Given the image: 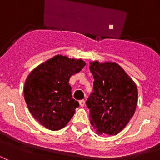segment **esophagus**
I'll return each mask as SVG.
<instances>
[{
    "instance_id": "esophagus-1",
    "label": "esophagus",
    "mask_w": 160,
    "mask_h": 160,
    "mask_svg": "<svg viewBox=\"0 0 160 160\" xmlns=\"http://www.w3.org/2000/svg\"><path fill=\"white\" fill-rule=\"evenodd\" d=\"M80 107H84L85 105V101L84 100H80Z\"/></svg>"
}]
</instances>
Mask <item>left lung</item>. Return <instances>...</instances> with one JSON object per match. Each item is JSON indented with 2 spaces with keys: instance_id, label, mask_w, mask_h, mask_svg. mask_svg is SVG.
Returning <instances> with one entry per match:
<instances>
[{
  "instance_id": "obj_1",
  "label": "left lung",
  "mask_w": 160,
  "mask_h": 160,
  "mask_svg": "<svg viewBox=\"0 0 160 160\" xmlns=\"http://www.w3.org/2000/svg\"><path fill=\"white\" fill-rule=\"evenodd\" d=\"M95 81L86 101L90 124L99 134L115 135L126 126L136 109L138 89L134 80L115 62L93 61Z\"/></svg>"
}]
</instances>
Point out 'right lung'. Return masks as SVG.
<instances>
[{"label":"right lung","mask_w":160,"mask_h":160,"mask_svg":"<svg viewBox=\"0 0 160 160\" xmlns=\"http://www.w3.org/2000/svg\"><path fill=\"white\" fill-rule=\"evenodd\" d=\"M85 65L82 60L57 55L38 65L27 76L24 97L29 110L46 129L59 130L68 124L79 106L69 80Z\"/></svg>","instance_id":"1"}]
</instances>
